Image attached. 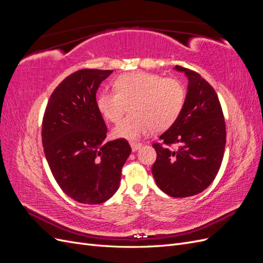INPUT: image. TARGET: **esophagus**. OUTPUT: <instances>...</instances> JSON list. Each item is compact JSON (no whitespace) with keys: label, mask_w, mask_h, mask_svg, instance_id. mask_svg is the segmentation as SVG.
I'll return each instance as SVG.
<instances>
[{"label":"esophagus","mask_w":263,"mask_h":263,"mask_svg":"<svg viewBox=\"0 0 263 263\" xmlns=\"http://www.w3.org/2000/svg\"><path fill=\"white\" fill-rule=\"evenodd\" d=\"M130 147H132L133 153H135V151H137V150H139V149H140L141 145H140V144H137V142H132V144H130Z\"/></svg>","instance_id":"obj_1"}]
</instances>
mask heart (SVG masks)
<instances>
[{"label":"heart","instance_id":"obj_1","mask_svg":"<svg viewBox=\"0 0 263 263\" xmlns=\"http://www.w3.org/2000/svg\"><path fill=\"white\" fill-rule=\"evenodd\" d=\"M116 91L99 94L97 106L107 121L117 123L127 105L133 115L124 118L113 129L116 138L136 141L154 129L163 130L177 121L184 105L185 92L174 79L148 72L119 76Z\"/></svg>","mask_w":263,"mask_h":263}]
</instances>
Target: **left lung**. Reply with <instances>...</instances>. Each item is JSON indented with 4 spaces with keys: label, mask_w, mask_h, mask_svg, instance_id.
Returning a JSON list of instances; mask_svg holds the SVG:
<instances>
[{
    "label": "left lung",
    "mask_w": 263,
    "mask_h": 263,
    "mask_svg": "<svg viewBox=\"0 0 263 263\" xmlns=\"http://www.w3.org/2000/svg\"><path fill=\"white\" fill-rule=\"evenodd\" d=\"M187 78L184 105L177 121L154 144L153 176L158 187L172 197H187L211 185L224 157L226 126L218 97L194 71L176 66ZM179 147L172 151L168 146Z\"/></svg>",
    "instance_id": "left-lung-1"
}]
</instances>
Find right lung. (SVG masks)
Listing matches in <instances>:
<instances>
[{
	"instance_id": "obj_1",
	"label": "right lung",
	"mask_w": 263,
	"mask_h": 263,
	"mask_svg": "<svg viewBox=\"0 0 263 263\" xmlns=\"http://www.w3.org/2000/svg\"><path fill=\"white\" fill-rule=\"evenodd\" d=\"M113 70L83 69L50 95L43 119V147L58 185L83 204H101L119 187L132 148L125 139L105 142L107 128L97 106L100 84Z\"/></svg>"
}]
</instances>
